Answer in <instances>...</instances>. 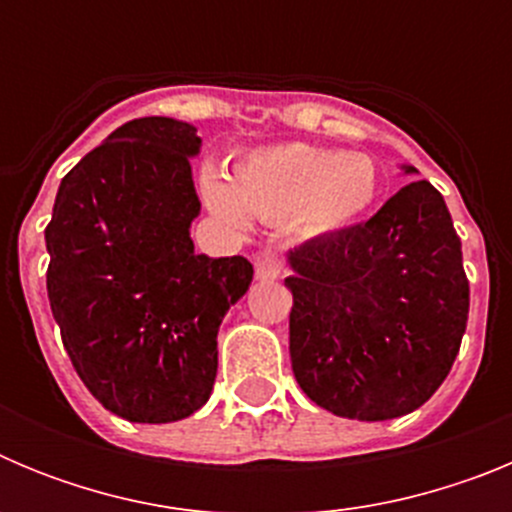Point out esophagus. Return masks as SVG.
<instances>
[{"label":"esophagus","instance_id":"34e87169","mask_svg":"<svg viewBox=\"0 0 512 512\" xmlns=\"http://www.w3.org/2000/svg\"><path fill=\"white\" fill-rule=\"evenodd\" d=\"M282 271V261H279L271 251H261L259 256H256V277L259 279H279L282 277Z\"/></svg>","mask_w":512,"mask_h":512}]
</instances>
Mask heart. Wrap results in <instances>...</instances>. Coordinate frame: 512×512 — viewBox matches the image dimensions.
Returning a JSON list of instances; mask_svg holds the SVG:
<instances>
[{"label":"heart","instance_id":"obj_1","mask_svg":"<svg viewBox=\"0 0 512 512\" xmlns=\"http://www.w3.org/2000/svg\"><path fill=\"white\" fill-rule=\"evenodd\" d=\"M202 200L223 223L246 228L248 212L261 220H289L307 238L341 233L374 205L379 171L369 156L307 143L256 148L235 164L233 182L205 169Z\"/></svg>","mask_w":512,"mask_h":512}]
</instances>
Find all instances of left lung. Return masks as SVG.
<instances>
[{
	"instance_id": "1",
	"label": "left lung",
	"mask_w": 512,
	"mask_h": 512,
	"mask_svg": "<svg viewBox=\"0 0 512 512\" xmlns=\"http://www.w3.org/2000/svg\"><path fill=\"white\" fill-rule=\"evenodd\" d=\"M287 264L289 359L315 405L374 423L431 400L469 315L461 241L431 182L402 187L364 225L302 243Z\"/></svg>"
}]
</instances>
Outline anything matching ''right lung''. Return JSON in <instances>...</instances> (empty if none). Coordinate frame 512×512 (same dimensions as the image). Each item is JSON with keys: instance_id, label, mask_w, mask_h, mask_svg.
<instances>
[{"instance_id": "right-lung-1", "label": "right lung", "mask_w": 512, "mask_h": 512, "mask_svg": "<svg viewBox=\"0 0 512 512\" xmlns=\"http://www.w3.org/2000/svg\"><path fill=\"white\" fill-rule=\"evenodd\" d=\"M189 122L140 117L61 179L45 228L48 300L87 390L130 423H174L210 400L217 330L251 287L243 256L189 235L200 200Z\"/></svg>"}]
</instances>
